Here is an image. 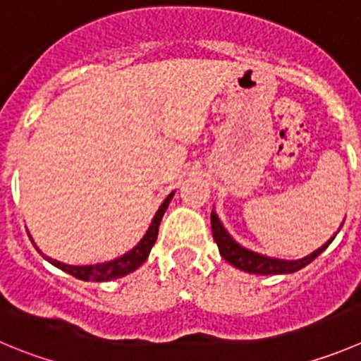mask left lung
I'll list each match as a JSON object with an SVG mask.
<instances>
[{
    "label": "left lung",
    "instance_id": "left-lung-1",
    "mask_svg": "<svg viewBox=\"0 0 361 361\" xmlns=\"http://www.w3.org/2000/svg\"><path fill=\"white\" fill-rule=\"evenodd\" d=\"M212 231H213V240L219 245L220 255L226 259L227 262H231L236 268L248 271V274H257V275H277V274H293V271H298V269L305 268L309 262H312L317 255L323 250H326L328 245L334 241L328 240L326 243L321 248L314 250L312 254L307 255V257L298 259V261H282V259H274L266 257V255L255 254V252L247 250V248L240 247L233 238L227 234V231L224 229V226L220 224L219 216L215 212H212Z\"/></svg>",
    "mask_w": 361,
    "mask_h": 361
}]
</instances>
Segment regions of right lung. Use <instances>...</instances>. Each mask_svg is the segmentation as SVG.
Wrapping results in <instances>:
<instances>
[{
  "label": "right lung",
  "mask_w": 361,
  "mask_h": 361,
  "mask_svg": "<svg viewBox=\"0 0 361 361\" xmlns=\"http://www.w3.org/2000/svg\"><path fill=\"white\" fill-rule=\"evenodd\" d=\"M173 195H174V192H171V194L166 197V201L162 202V206H160L159 212H157L155 219H153L152 226H149L148 233H146L145 238L139 241L137 247H134L130 252H127V254L121 255V257L114 259V261L102 262V264H93V266L92 264L90 266H70V264H65V262L56 261V259L47 257V255H44V257L47 259L51 264L58 266L59 269H63V271L70 274L72 277L79 279V281L104 282V281H113V279H120V277H123V275H128L130 271L137 269L139 266H141L142 262L148 259L149 252H152V247L155 245V241H157V236H159L160 220H162L164 213H166V209H167V206H169Z\"/></svg>",
  "instance_id": "1"
}]
</instances>
